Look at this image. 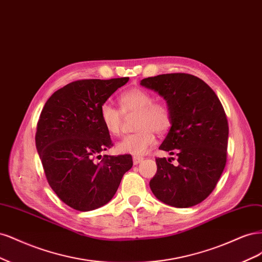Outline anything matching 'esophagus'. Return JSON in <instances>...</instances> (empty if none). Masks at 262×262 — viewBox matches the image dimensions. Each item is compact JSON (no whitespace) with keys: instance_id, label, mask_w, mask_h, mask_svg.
Returning <instances> with one entry per match:
<instances>
[{"instance_id":"34e87169","label":"esophagus","mask_w":262,"mask_h":262,"mask_svg":"<svg viewBox=\"0 0 262 262\" xmlns=\"http://www.w3.org/2000/svg\"><path fill=\"white\" fill-rule=\"evenodd\" d=\"M142 160H143L142 157H134L133 158V162H134L135 165H137V164H139L142 161Z\"/></svg>"}]
</instances>
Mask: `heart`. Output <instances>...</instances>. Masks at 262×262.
I'll return each mask as SVG.
<instances>
[{
    "label": "heart",
    "mask_w": 262,
    "mask_h": 262,
    "mask_svg": "<svg viewBox=\"0 0 262 262\" xmlns=\"http://www.w3.org/2000/svg\"><path fill=\"white\" fill-rule=\"evenodd\" d=\"M120 108L110 103H103L100 107V119L106 132L117 136L121 134L123 114L136 112L135 127L138 128L133 134L126 135L117 143L119 154L142 156L147 152L156 140L155 132L164 134L172 125V111L164 102L154 101V96L141 88H133L124 91L119 97Z\"/></svg>",
    "instance_id": "obj_1"
}]
</instances>
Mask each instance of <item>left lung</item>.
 Returning a JSON list of instances; mask_svg holds the SVG:
<instances>
[{
  "label": "left lung",
  "mask_w": 262,
  "mask_h": 262,
  "mask_svg": "<svg viewBox=\"0 0 262 262\" xmlns=\"http://www.w3.org/2000/svg\"><path fill=\"white\" fill-rule=\"evenodd\" d=\"M140 85L157 91L171 108L172 126L159 149L176 155L179 162L157 158L150 188L168 206L198 205L213 191L226 164L229 123L221 101L190 74L158 75Z\"/></svg>",
  "instance_id": "8db88e82"
}]
</instances>
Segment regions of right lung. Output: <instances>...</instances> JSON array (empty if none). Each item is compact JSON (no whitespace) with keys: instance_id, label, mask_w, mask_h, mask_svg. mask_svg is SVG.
<instances>
[{"instance_id":"add662e5","label":"right lung","mask_w":262,"mask_h":262,"mask_svg":"<svg viewBox=\"0 0 262 262\" xmlns=\"http://www.w3.org/2000/svg\"><path fill=\"white\" fill-rule=\"evenodd\" d=\"M128 79L73 81L55 91L42 108L36 133L42 166L57 197L75 210L91 211L107 204L133 166L130 155L95 160L113 146L100 107Z\"/></svg>"}]
</instances>
